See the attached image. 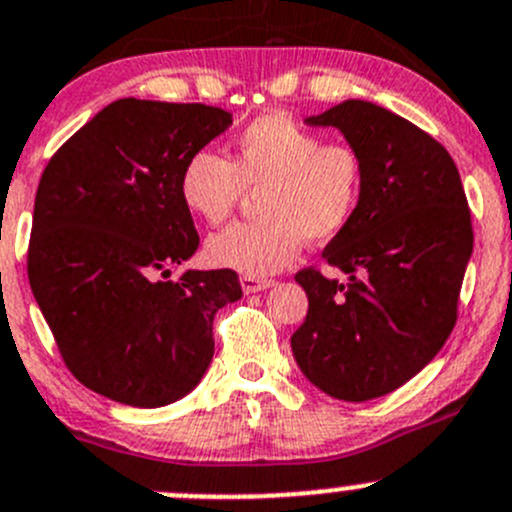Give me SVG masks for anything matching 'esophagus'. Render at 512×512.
<instances>
[{
  "label": "esophagus",
  "instance_id": "1",
  "mask_svg": "<svg viewBox=\"0 0 512 512\" xmlns=\"http://www.w3.org/2000/svg\"><path fill=\"white\" fill-rule=\"evenodd\" d=\"M240 285H242V292L252 294V292H265V289H270L272 285H275V280H262V277L242 275Z\"/></svg>",
  "mask_w": 512,
  "mask_h": 512
}]
</instances>
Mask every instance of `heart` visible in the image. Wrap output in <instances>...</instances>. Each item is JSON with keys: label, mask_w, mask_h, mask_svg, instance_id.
Returning a JSON list of instances; mask_svg holds the SVG:
<instances>
[{"label": "heart", "mask_w": 512, "mask_h": 512, "mask_svg": "<svg viewBox=\"0 0 512 512\" xmlns=\"http://www.w3.org/2000/svg\"><path fill=\"white\" fill-rule=\"evenodd\" d=\"M364 168L354 148L322 143L292 118L267 113L235 138L232 163L195 151L180 173V198L205 223H225L245 190H262L255 223H237L205 245L213 265L267 277L287 267L304 242L337 237L354 220Z\"/></svg>", "instance_id": "b5f03b06"}]
</instances>
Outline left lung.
Masks as SVG:
<instances>
[{"label":"left lung","instance_id":"obj_1","mask_svg":"<svg viewBox=\"0 0 512 512\" xmlns=\"http://www.w3.org/2000/svg\"><path fill=\"white\" fill-rule=\"evenodd\" d=\"M304 123L347 138L364 185L354 220L322 252L347 285L312 267L294 275L309 309L292 354L324 394L379 399L414 379L453 332L471 210L446 148L406 118L349 98Z\"/></svg>","mask_w":512,"mask_h":512}]
</instances>
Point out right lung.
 Returning a JSON list of instances; mask_svg holds the SVG:
<instances>
[{
  "instance_id": "add662e5",
  "label": "right lung",
  "mask_w": 512,
  "mask_h": 512,
  "mask_svg": "<svg viewBox=\"0 0 512 512\" xmlns=\"http://www.w3.org/2000/svg\"><path fill=\"white\" fill-rule=\"evenodd\" d=\"M232 126L205 103L118 98L39 180L29 285L71 374L138 409L173 404L213 361V319L242 297L232 270H185L198 250L180 198L185 160Z\"/></svg>"
}]
</instances>
